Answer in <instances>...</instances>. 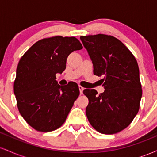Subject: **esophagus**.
Returning a JSON list of instances; mask_svg holds the SVG:
<instances>
[{
  "mask_svg": "<svg viewBox=\"0 0 157 157\" xmlns=\"http://www.w3.org/2000/svg\"><path fill=\"white\" fill-rule=\"evenodd\" d=\"M83 89H84V88L82 87V86H79V90H80V93L81 94H82V91H83Z\"/></svg>",
  "mask_w": 157,
  "mask_h": 157,
  "instance_id": "obj_1",
  "label": "esophagus"
}]
</instances>
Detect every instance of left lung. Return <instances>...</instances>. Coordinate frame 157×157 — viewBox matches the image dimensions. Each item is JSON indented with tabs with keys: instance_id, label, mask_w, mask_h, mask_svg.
Here are the masks:
<instances>
[{
	"instance_id": "left-lung-1",
	"label": "left lung",
	"mask_w": 157,
	"mask_h": 157,
	"mask_svg": "<svg viewBox=\"0 0 157 157\" xmlns=\"http://www.w3.org/2000/svg\"><path fill=\"white\" fill-rule=\"evenodd\" d=\"M92 61L94 74L103 75V93L85 89L89 99L86 113L98 132L113 134L127 128L140 109L142 94L136 58L120 40L111 35L81 36Z\"/></svg>"
}]
</instances>
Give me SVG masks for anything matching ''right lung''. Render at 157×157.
Wrapping results in <instances>:
<instances>
[{
    "label": "right lung",
    "instance_id": "1",
    "mask_svg": "<svg viewBox=\"0 0 157 157\" xmlns=\"http://www.w3.org/2000/svg\"><path fill=\"white\" fill-rule=\"evenodd\" d=\"M82 48L76 37L55 36L36 42L20 60L14 93L20 113L35 130L49 132L66 121L80 91L75 82L57 84L55 75L66 69L71 52Z\"/></svg>",
    "mask_w": 157,
    "mask_h": 157
}]
</instances>
